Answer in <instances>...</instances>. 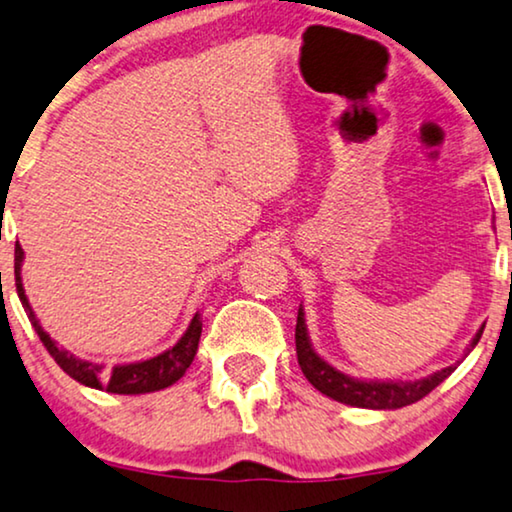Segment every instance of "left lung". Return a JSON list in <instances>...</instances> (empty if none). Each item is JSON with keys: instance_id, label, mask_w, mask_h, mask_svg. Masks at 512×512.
<instances>
[{"instance_id": "1", "label": "left lung", "mask_w": 512, "mask_h": 512, "mask_svg": "<svg viewBox=\"0 0 512 512\" xmlns=\"http://www.w3.org/2000/svg\"><path fill=\"white\" fill-rule=\"evenodd\" d=\"M482 330L470 342V349H475V344L480 342ZM295 346H297V363L302 367L304 377L311 381L313 388H318L320 393L327 398L337 400V403L351 405V407H367V410H398V407L412 405L417 400L424 398L433 391L435 386L442 384L449 374L456 370V365H449L445 370L428 374L424 379L414 381H363L353 379L349 374L335 370L332 365H327L323 358L313 351L309 342V332H306L304 313L302 309L297 311V327H295ZM470 349L466 353H470Z\"/></svg>"}]
</instances>
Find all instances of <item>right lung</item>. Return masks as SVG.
I'll use <instances>...</instances> for the list:
<instances>
[{
  "mask_svg": "<svg viewBox=\"0 0 512 512\" xmlns=\"http://www.w3.org/2000/svg\"><path fill=\"white\" fill-rule=\"evenodd\" d=\"M23 255H25L23 248L16 245V262H13V271H16V290H18L20 302H23V309L27 313V318H30L34 332H37L39 339H42V344L46 346V351L51 353V358L60 365V370L70 374L72 379H77L79 384L98 388V391L105 388L107 393H119V395L152 393V391H161V388L173 386L175 381L187 372V367L192 365L196 349H199V339H201V327H203L201 311L194 313L187 332L180 337V342H177L173 349L163 351L159 356L149 360H140V363L114 365L112 370H102V365L88 363V360H81L77 356H72L70 351L60 349V346L46 335L44 327L39 325V320L34 316L32 306L25 297L23 278H20Z\"/></svg>",
  "mask_w": 512,
  "mask_h": 512,
  "instance_id": "obj_1",
  "label": "right lung"
}]
</instances>
